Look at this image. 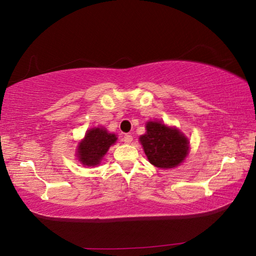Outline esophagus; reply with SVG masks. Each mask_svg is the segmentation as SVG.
Wrapping results in <instances>:
<instances>
[{
	"mask_svg": "<svg viewBox=\"0 0 256 256\" xmlns=\"http://www.w3.org/2000/svg\"><path fill=\"white\" fill-rule=\"evenodd\" d=\"M133 140V136H131V134H125L124 138H123V141L125 142L126 144H130Z\"/></svg>",
	"mask_w": 256,
	"mask_h": 256,
	"instance_id": "1",
	"label": "esophagus"
}]
</instances>
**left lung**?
Returning <instances> with one entry per match:
<instances>
[{"label": "left lung", "instance_id": "8db88e82", "mask_svg": "<svg viewBox=\"0 0 256 256\" xmlns=\"http://www.w3.org/2000/svg\"><path fill=\"white\" fill-rule=\"evenodd\" d=\"M146 128L140 142L150 164L167 170L183 162L188 154L190 142L180 130L167 126L160 120H150Z\"/></svg>", "mask_w": 256, "mask_h": 256}]
</instances>
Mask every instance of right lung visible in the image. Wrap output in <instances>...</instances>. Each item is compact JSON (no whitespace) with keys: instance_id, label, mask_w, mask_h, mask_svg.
Masks as SVG:
<instances>
[{"instance_id":"right-lung-1","label":"right lung","mask_w":256,"mask_h":256,"mask_svg":"<svg viewBox=\"0 0 256 256\" xmlns=\"http://www.w3.org/2000/svg\"><path fill=\"white\" fill-rule=\"evenodd\" d=\"M118 138L105 128H94L86 131L84 140L78 146L76 157L84 166H97Z\"/></svg>"}]
</instances>
